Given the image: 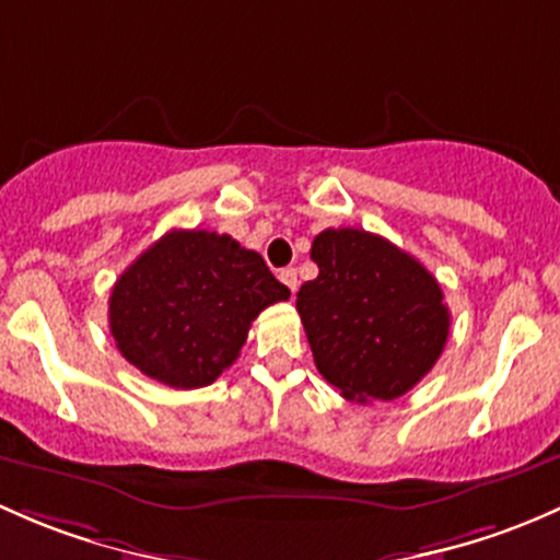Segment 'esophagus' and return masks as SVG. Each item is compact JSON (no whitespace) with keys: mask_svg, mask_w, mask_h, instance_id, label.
I'll return each instance as SVG.
<instances>
[{"mask_svg":"<svg viewBox=\"0 0 560 560\" xmlns=\"http://www.w3.org/2000/svg\"><path fill=\"white\" fill-rule=\"evenodd\" d=\"M279 279L284 281V284L290 287L292 295H295V292H298V270H295V268H284V270H281V273H279Z\"/></svg>","mask_w":560,"mask_h":560,"instance_id":"1","label":"esophagus"}]
</instances>
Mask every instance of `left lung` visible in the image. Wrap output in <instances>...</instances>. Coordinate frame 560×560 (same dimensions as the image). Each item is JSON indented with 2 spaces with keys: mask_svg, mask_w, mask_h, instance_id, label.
I'll return each instance as SVG.
<instances>
[{
  "mask_svg": "<svg viewBox=\"0 0 560 560\" xmlns=\"http://www.w3.org/2000/svg\"><path fill=\"white\" fill-rule=\"evenodd\" d=\"M319 276L298 292L316 370L346 399L410 392L445 349L448 305L438 279L381 235L327 228L314 238Z\"/></svg>",
  "mask_w": 560,
  "mask_h": 560,
  "instance_id": "left-lung-1",
  "label": "left lung"
}]
</instances>
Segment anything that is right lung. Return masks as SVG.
<instances>
[{"label":"right lung","instance_id":"1","mask_svg":"<svg viewBox=\"0 0 560 560\" xmlns=\"http://www.w3.org/2000/svg\"><path fill=\"white\" fill-rule=\"evenodd\" d=\"M287 298L262 257L231 235L168 231L112 287L109 332L147 378L198 388L238 359L257 314Z\"/></svg>","mask_w":560,"mask_h":560}]
</instances>
